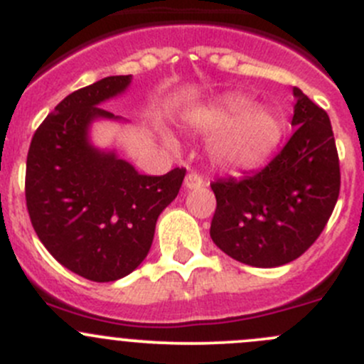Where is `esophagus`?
Returning <instances> with one entry per match:
<instances>
[{
	"mask_svg": "<svg viewBox=\"0 0 364 364\" xmlns=\"http://www.w3.org/2000/svg\"><path fill=\"white\" fill-rule=\"evenodd\" d=\"M204 185V178L199 172H188L185 178V186L188 190H197Z\"/></svg>",
	"mask_w": 364,
	"mask_h": 364,
	"instance_id": "esophagus-1",
	"label": "esophagus"
}]
</instances>
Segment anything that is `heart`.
I'll return each mask as SVG.
<instances>
[{
	"label": "heart",
	"instance_id": "b5f03b06",
	"mask_svg": "<svg viewBox=\"0 0 364 364\" xmlns=\"http://www.w3.org/2000/svg\"><path fill=\"white\" fill-rule=\"evenodd\" d=\"M192 124L218 132L213 155L230 167L247 168L262 161L284 137V119L264 107H250L243 97H229L211 107L197 109Z\"/></svg>",
	"mask_w": 364,
	"mask_h": 364
}]
</instances>
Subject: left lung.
<instances>
[{
	"label": "left lung",
	"mask_w": 364,
	"mask_h": 364,
	"mask_svg": "<svg viewBox=\"0 0 364 364\" xmlns=\"http://www.w3.org/2000/svg\"><path fill=\"white\" fill-rule=\"evenodd\" d=\"M296 132L269 164L241 179L211 183V240L255 267L292 262L324 230L340 193V160L328 112L294 87Z\"/></svg>",
	"instance_id": "1"
}]
</instances>
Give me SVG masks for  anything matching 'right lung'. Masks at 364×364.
<instances>
[{
  "label": "right lung",
  "instance_id": "1",
  "mask_svg": "<svg viewBox=\"0 0 364 364\" xmlns=\"http://www.w3.org/2000/svg\"><path fill=\"white\" fill-rule=\"evenodd\" d=\"M130 79L105 77L70 93L36 128L26 160V205L36 236L58 262L91 282L119 280L146 259L156 220L186 174L183 167L139 174L87 142L91 121L116 117L102 102Z\"/></svg>",
  "mask_w": 364,
  "mask_h": 364
}]
</instances>
